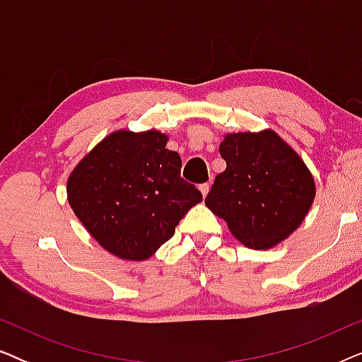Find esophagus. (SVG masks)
Returning <instances> with one entry per match:
<instances>
[{
  "label": "esophagus",
  "mask_w": 362,
  "mask_h": 362,
  "mask_svg": "<svg viewBox=\"0 0 362 362\" xmlns=\"http://www.w3.org/2000/svg\"><path fill=\"white\" fill-rule=\"evenodd\" d=\"M209 187H211L209 182H202V185L199 186V191L202 192V196H207V192H209Z\"/></svg>",
  "instance_id": "34e87169"
}]
</instances>
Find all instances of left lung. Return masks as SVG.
Wrapping results in <instances>:
<instances>
[{
    "mask_svg": "<svg viewBox=\"0 0 362 362\" xmlns=\"http://www.w3.org/2000/svg\"><path fill=\"white\" fill-rule=\"evenodd\" d=\"M226 170L206 206L250 249H270L298 229L313 204L315 180L275 132L229 133L219 146Z\"/></svg>",
    "mask_w": 362,
    "mask_h": 362,
    "instance_id": "obj_1",
    "label": "left lung"
}]
</instances>
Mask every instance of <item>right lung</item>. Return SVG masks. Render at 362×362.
<instances>
[{
  "mask_svg": "<svg viewBox=\"0 0 362 362\" xmlns=\"http://www.w3.org/2000/svg\"><path fill=\"white\" fill-rule=\"evenodd\" d=\"M158 130H118L82 158L67 180L74 214L103 249L145 260L175 234L201 191L181 177V158Z\"/></svg>",
  "mask_w": 362,
  "mask_h": 362,
  "instance_id": "add662e5",
  "label": "right lung"
}]
</instances>
